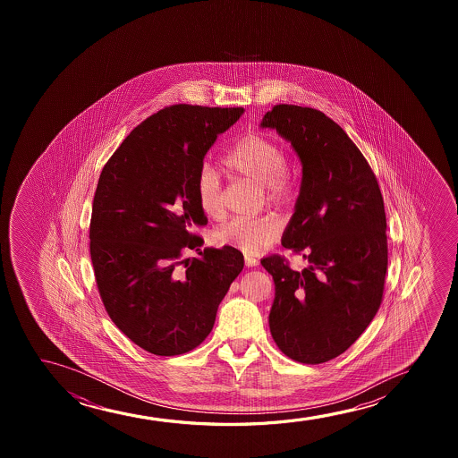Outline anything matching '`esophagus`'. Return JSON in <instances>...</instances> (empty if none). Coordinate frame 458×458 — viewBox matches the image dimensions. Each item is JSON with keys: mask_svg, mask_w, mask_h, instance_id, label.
<instances>
[{"mask_svg": "<svg viewBox=\"0 0 458 458\" xmlns=\"http://www.w3.org/2000/svg\"><path fill=\"white\" fill-rule=\"evenodd\" d=\"M244 263L247 267H255V266H258V259L257 258L245 257Z\"/></svg>", "mask_w": 458, "mask_h": 458, "instance_id": "esophagus-1", "label": "esophagus"}]
</instances>
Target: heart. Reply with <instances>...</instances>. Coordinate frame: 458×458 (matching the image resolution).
<instances>
[{"label": "heart", "mask_w": 458, "mask_h": 458, "mask_svg": "<svg viewBox=\"0 0 458 458\" xmlns=\"http://www.w3.org/2000/svg\"><path fill=\"white\" fill-rule=\"evenodd\" d=\"M224 165L234 175L263 188L264 197L270 205L283 207L291 199V184L284 172L286 155L276 139L261 132L247 134L226 153ZM197 199L201 213L209 219H220L224 216L219 176L208 165L197 178ZM282 230V222L272 216L233 219L214 233V241L217 245L232 247L247 255H259L276 242Z\"/></svg>", "instance_id": "b5f03b06"}]
</instances>
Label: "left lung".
Segmentation results:
<instances>
[{
  "instance_id": "8db88e82",
  "label": "left lung",
  "mask_w": 458,
  "mask_h": 458,
  "mask_svg": "<svg viewBox=\"0 0 458 458\" xmlns=\"http://www.w3.org/2000/svg\"><path fill=\"white\" fill-rule=\"evenodd\" d=\"M259 126L276 130L301 161L282 244L308 263L297 272L282 257L261 259L276 284L270 333L295 361L326 363L360 338L380 307L388 267L382 194L361 151L326 114L276 105Z\"/></svg>"
}]
</instances>
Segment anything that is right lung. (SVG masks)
Instances as JSON below:
<instances>
[{
    "label": "right lung",
    "mask_w": 458,
    "mask_h": 458,
    "mask_svg": "<svg viewBox=\"0 0 458 458\" xmlns=\"http://www.w3.org/2000/svg\"><path fill=\"white\" fill-rule=\"evenodd\" d=\"M244 111L161 109L130 132L101 170L89 233L97 286L120 332L155 355H180L203 343L244 267L241 251L200 250L203 239L192 234L208 224L197 199L205 155ZM188 248L201 258L182 260Z\"/></svg>",
    "instance_id": "obj_1"
}]
</instances>
